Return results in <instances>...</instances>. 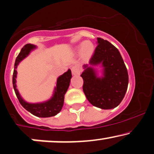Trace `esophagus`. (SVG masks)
Wrapping results in <instances>:
<instances>
[{
  "mask_svg": "<svg viewBox=\"0 0 154 154\" xmlns=\"http://www.w3.org/2000/svg\"><path fill=\"white\" fill-rule=\"evenodd\" d=\"M71 72L73 75H79L80 73V70L77 66H73V67L71 68Z\"/></svg>",
  "mask_w": 154,
  "mask_h": 154,
  "instance_id": "1",
  "label": "esophagus"
}]
</instances>
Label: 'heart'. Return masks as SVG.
<instances>
[{"instance_id":"heart-1","label":"heart","mask_w":154,"mask_h":154,"mask_svg":"<svg viewBox=\"0 0 154 154\" xmlns=\"http://www.w3.org/2000/svg\"><path fill=\"white\" fill-rule=\"evenodd\" d=\"M75 50L81 53L83 58H84L85 59H88L94 54L95 48L92 42L86 41L78 45L75 48Z\"/></svg>"}]
</instances>
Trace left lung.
<instances>
[{"mask_svg": "<svg viewBox=\"0 0 154 154\" xmlns=\"http://www.w3.org/2000/svg\"><path fill=\"white\" fill-rule=\"evenodd\" d=\"M89 60L83 66V90L93 106L101 109H112L122 101L127 91L128 75L120 52L113 45L101 38ZM100 64L103 75L100 77L93 68Z\"/></svg>", "mask_w": 154, "mask_h": 154, "instance_id": "obj_1", "label": "left lung"}]
</instances>
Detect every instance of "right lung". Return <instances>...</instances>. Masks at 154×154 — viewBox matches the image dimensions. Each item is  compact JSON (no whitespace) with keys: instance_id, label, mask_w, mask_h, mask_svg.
<instances>
[{"instance_id":"right-lung-1","label":"right lung","mask_w":154,"mask_h":154,"mask_svg":"<svg viewBox=\"0 0 154 154\" xmlns=\"http://www.w3.org/2000/svg\"><path fill=\"white\" fill-rule=\"evenodd\" d=\"M36 46L33 44H26L21 49L17 56L14 65V71L13 74V86L15 93L18 99L25 109L27 110L32 114L37 117L47 118L56 116L61 111L64 102V96L67 91L70 85V81L72 77L71 70L68 69L66 73L60 75L57 79L56 86L55 87L54 94L50 99L42 103H30L23 99L18 89L16 88V77H17V67L19 63L26 58L32 51L34 50Z\"/></svg>"}]
</instances>
